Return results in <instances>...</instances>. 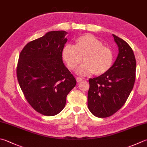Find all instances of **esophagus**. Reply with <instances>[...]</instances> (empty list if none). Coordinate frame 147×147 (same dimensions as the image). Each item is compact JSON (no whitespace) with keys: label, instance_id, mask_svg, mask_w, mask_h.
I'll return each instance as SVG.
<instances>
[{"label":"esophagus","instance_id":"obj_1","mask_svg":"<svg viewBox=\"0 0 147 147\" xmlns=\"http://www.w3.org/2000/svg\"><path fill=\"white\" fill-rule=\"evenodd\" d=\"M76 81L77 82H81L82 81V79L81 78H80V77H77Z\"/></svg>","mask_w":147,"mask_h":147}]
</instances>
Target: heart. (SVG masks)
<instances>
[{"label": "heart", "instance_id": "b5f03b06", "mask_svg": "<svg viewBox=\"0 0 147 147\" xmlns=\"http://www.w3.org/2000/svg\"><path fill=\"white\" fill-rule=\"evenodd\" d=\"M62 57L68 68L74 70L82 61L84 63L76 70L80 76H87L106 72L113 63L111 50L104 46L101 41L92 34H86L78 38L76 45L66 44L62 51Z\"/></svg>", "mask_w": 147, "mask_h": 147}]
</instances>
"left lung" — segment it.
<instances>
[{"label": "left lung", "instance_id": "8db88e82", "mask_svg": "<svg viewBox=\"0 0 147 147\" xmlns=\"http://www.w3.org/2000/svg\"><path fill=\"white\" fill-rule=\"evenodd\" d=\"M118 47L117 59L106 72L90 79L88 107L98 118L113 115L125 103L133 88L136 62L133 51L125 41L113 34Z\"/></svg>", "mask_w": 147, "mask_h": 147}]
</instances>
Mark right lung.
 I'll return each mask as SVG.
<instances>
[{
  "label": "right lung",
  "instance_id": "right-lung-1",
  "mask_svg": "<svg viewBox=\"0 0 147 147\" xmlns=\"http://www.w3.org/2000/svg\"><path fill=\"white\" fill-rule=\"evenodd\" d=\"M67 33L47 32L27 43L19 56L16 74L20 86L30 106L45 116L61 111L67 95L76 85V79L63 62Z\"/></svg>",
  "mask_w": 147,
  "mask_h": 147
}]
</instances>
